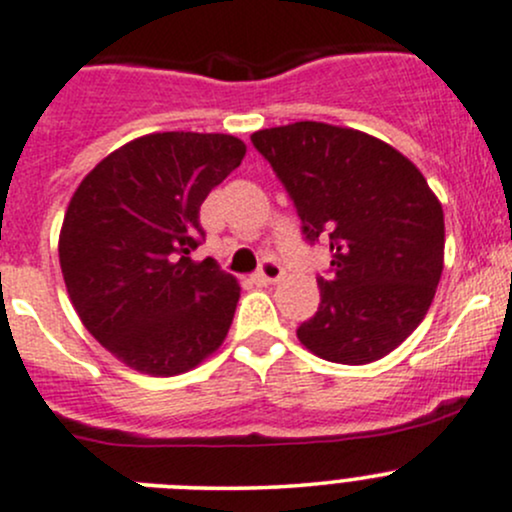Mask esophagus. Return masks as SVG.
Instances as JSON below:
<instances>
[{"label":"esophagus","mask_w":512,"mask_h":512,"mask_svg":"<svg viewBox=\"0 0 512 512\" xmlns=\"http://www.w3.org/2000/svg\"><path fill=\"white\" fill-rule=\"evenodd\" d=\"M282 267L277 265L274 260H265L260 265V270L252 274V279H255V284H274L279 282V277H282Z\"/></svg>","instance_id":"esophagus-1"}]
</instances>
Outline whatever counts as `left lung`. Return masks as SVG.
Returning a JSON list of instances; mask_svg holds the SVG:
<instances>
[{"mask_svg":"<svg viewBox=\"0 0 512 512\" xmlns=\"http://www.w3.org/2000/svg\"><path fill=\"white\" fill-rule=\"evenodd\" d=\"M250 139L287 188L304 240L331 250L299 341L343 365L395 351L422 324L444 270V211L427 179L358 129L294 122Z\"/></svg>","mask_w":512,"mask_h":512,"instance_id":"8db88e82","label":"left lung"}]
</instances>
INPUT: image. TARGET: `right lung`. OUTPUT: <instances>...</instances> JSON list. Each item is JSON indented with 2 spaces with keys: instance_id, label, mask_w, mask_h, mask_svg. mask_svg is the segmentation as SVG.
Listing matches in <instances>:
<instances>
[{
  "instance_id": "right-lung-1",
  "label": "right lung",
  "mask_w": 512,
  "mask_h": 512,
  "mask_svg": "<svg viewBox=\"0 0 512 512\" xmlns=\"http://www.w3.org/2000/svg\"><path fill=\"white\" fill-rule=\"evenodd\" d=\"M233 134L159 132L105 157L80 181L58 257L80 321L147 375L196 368L228 336L240 287L206 257L201 203L240 166Z\"/></svg>"
}]
</instances>
